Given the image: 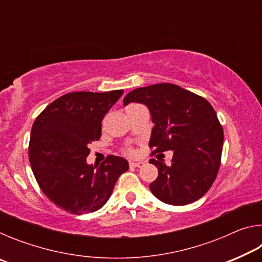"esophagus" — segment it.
I'll return each instance as SVG.
<instances>
[{
    "instance_id": "esophagus-1",
    "label": "esophagus",
    "mask_w": 262,
    "mask_h": 262,
    "mask_svg": "<svg viewBox=\"0 0 262 262\" xmlns=\"http://www.w3.org/2000/svg\"><path fill=\"white\" fill-rule=\"evenodd\" d=\"M144 163L143 162H129V166L130 167H141L143 166Z\"/></svg>"
}]
</instances>
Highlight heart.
<instances>
[{"instance_id":"1","label":"heart","mask_w":262,"mask_h":262,"mask_svg":"<svg viewBox=\"0 0 262 262\" xmlns=\"http://www.w3.org/2000/svg\"><path fill=\"white\" fill-rule=\"evenodd\" d=\"M126 152H127L128 155H133V154H134V150H132V149H128Z\"/></svg>"}]
</instances>
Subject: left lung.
Segmentation results:
<instances>
[{
	"mask_svg": "<svg viewBox=\"0 0 262 262\" xmlns=\"http://www.w3.org/2000/svg\"><path fill=\"white\" fill-rule=\"evenodd\" d=\"M144 104L155 126L149 147L152 155L173 151L170 165L163 159L149 163L158 168L150 190L168 205L185 206L211 187L221 165L223 128L208 101L179 85L159 83L130 91L123 105ZM161 155V154H159Z\"/></svg>",
	"mask_w": 262,
	"mask_h": 262,
	"instance_id": "left-lung-1",
	"label": "left lung"
}]
</instances>
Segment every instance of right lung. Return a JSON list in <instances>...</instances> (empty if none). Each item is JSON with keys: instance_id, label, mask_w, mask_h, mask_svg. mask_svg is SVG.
<instances>
[{"instance_id": "add662e5", "label": "right lung", "mask_w": 262, "mask_h": 262, "mask_svg": "<svg viewBox=\"0 0 262 262\" xmlns=\"http://www.w3.org/2000/svg\"><path fill=\"white\" fill-rule=\"evenodd\" d=\"M123 90L70 92L53 101L33 122L29 158L35 180L57 207L82 215L100 209L119 177L128 170L125 158L110 155L89 165V144L98 141L101 121Z\"/></svg>"}]
</instances>
